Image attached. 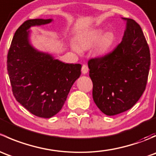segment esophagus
I'll use <instances>...</instances> for the list:
<instances>
[{
    "mask_svg": "<svg viewBox=\"0 0 156 156\" xmlns=\"http://www.w3.org/2000/svg\"><path fill=\"white\" fill-rule=\"evenodd\" d=\"M88 71H89V69H88V66L87 65H83L82 66V68H81V72H82L83 74H87L88 72Z\"/></svg>",
    "mask_w": 156,
    "mask_h": 156,
    "instance_id": "1",
    "label": "esophagus"
}]
</instances>
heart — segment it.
Masks as SVG:
<instances>
[{
  "label": "heart",
  "instance_id": "b5f03b06",
  "mask_svg": "<svg viewBox=\"0 0 156 156\" xmlns=\"http://www.w3.org/2000/svg\"><path fill=\"white\" fill-rule=\"evenodd\" d=\"M78 45L72 44V48L77 53L81 50H87L94 46V54L97 57H103L111 50L115 41L112 33H103L100 29H94L81 33L78 36Z\"/></svg>",
  "mask_w": 156,
  "mask_h": 156
}]
</instances>
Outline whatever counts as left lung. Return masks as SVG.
<instances>
[{"label":"left lung","instance_id":"obj_1","mask_svg":"<svg viewBox=\"0 0 156 156\" xmlns=\"http://www.w3.org/2000/svg\"><path fill=\"white\" fill-rule=\"evenodd\" d=\"M126 23L121 43L112 53L90 59L93 99L106 115L120 114L133 107L147 83L150 53L140 26L133 20Z\"/></svg>","mask_w":156,"mask_h":156}]
</instances>
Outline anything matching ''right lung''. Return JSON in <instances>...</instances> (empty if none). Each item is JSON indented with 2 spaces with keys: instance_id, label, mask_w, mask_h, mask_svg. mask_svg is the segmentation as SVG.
I'll use <instances>...</instances> for the list:
<instances>
[{
  "instance_id": "obj_1",
  "label": "right lung",
  "mask_w": 156,
  "mask_h": 156,
  "mask_svg": "<svg viewBox=\"0 0 156 156\" xmlns=\"http://www.w3.org/2000/svg\"><path fill=\"white\" fill-rule=\"evenodd\" d=\"M52 21L25 22L15 32L7 55V72L16 100L33 115L44 119L60 111L81 69V64L61 62L31 44L30 28Z\"/></svg>"
}]
</instances>
